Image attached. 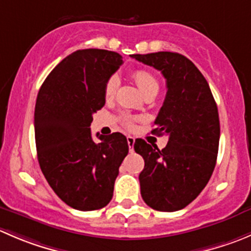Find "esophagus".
I'll return each mask as SVG.
<instances>
[{
	"label": "esophagus",
	"mask_w": 251,
	"mask_h": 251,
	"mask_svg": "<svg viewBox=\"0 0 251 251\" xmlns=\"http://www.w3.org/2000/svg\"><path fill=\"white\" fill-rule=\"evenodd\" d=\"M127 145L130 148V152H133V145H135V138L132 136H127Z\"/></svg>",
	"instance_id": "esophagus-1"
}]
</instances>
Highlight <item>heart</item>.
Listing matches in <instances>:
<instances>
[{
  "mask_svg": "<svg viewBox=\"0 0 251 251\" xmlns=\"http://www.w3.org/2000/svg\"><path fill=\"white\" fill-rule=\"evenodd\" d=\"M133 79H135L136 84L138 86V88L141 89L143 94L147 93V92L151 91H157L159 88V84H158V81L155 79V77L153 76L151 72L146 71V70H136L132 74ZM119 87V78L116 76L109 77L108 81L105 82V86H104V96L105 98H111L114 97V94L116 93V89ZM126 126H131L132 123H131V119L126 118L125 119Z\"/></svg>",
  "mask_w": 251,
  "mask_h": 251,
  "instance_id": "heart-1",
  "label": "heart"
}]
</instances>
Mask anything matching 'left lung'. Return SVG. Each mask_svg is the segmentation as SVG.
<instances>
[{"label": "left lung", "instance_id": "8db88e82", "mask_svg": "<svg viewBox=\"0 0 251 251\" xmlns=\"http://www.w3.org/2000/svg\"><path fill=\"white\" fill-rule=\"evenodd\" d=\"M162 72L167 96L152 133L168 136L162 151L142 138L136 153L145 159L140 185L151 208L174 212L193 202L207 185L217 160L220 118L210 86L198 67L184 55L169 51L131 55Z\"/></svg>", "mask_w": 251, "mask_h": 251}]
</instances>
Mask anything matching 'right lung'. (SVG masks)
<instances>
[{
    "label": "right lung",
    "mask_w": 251,
    "mask_h": 251,
    "mask_svg": "<svg viewBox=\"0 0 251 251\" xmlns=\"http://www.w3.org/2000/svg\"><path fill=\"white\" fill-rule=\"evenodd\" d=\"M123 65L118 52L77 50L49 74L38 93L34 130L38 160L56 195L75 210L110 202L119 167L128 153L120 132L91 133L93 114L105 104L104 86Z\"/></svg>",
    "instance_id": "add662e5"
}]
</instances>
